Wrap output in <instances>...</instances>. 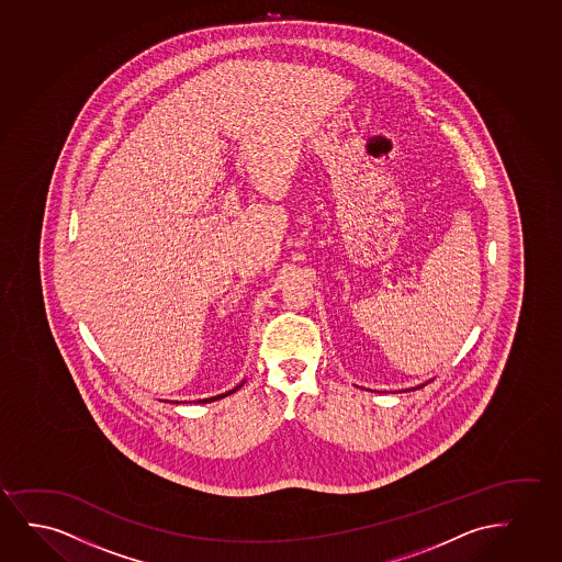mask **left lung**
<instances>
[{
	"label": "left lung",
	"instance_id": "obj_1",
	"mask_svg": "<svg viewBox=\"0 0 562 562\" xmlns=\"http://www.w3.org/2000/svg\"><path fill=\"white\" fill-rule=\"evenodd\" d=\"M427 385V383H423V385L412 386V389H406V391H416V389H422V386Z\"/></svg>",
	"mask_w": 562,
	"mask_h": 562
}]
</instances>
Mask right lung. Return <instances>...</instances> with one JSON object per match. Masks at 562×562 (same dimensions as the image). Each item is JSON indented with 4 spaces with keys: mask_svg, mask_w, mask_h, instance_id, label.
<instances>
[{
    "mask_svg": "<svg viewBox=\"0 0 562 562\" xmlns=\"http://www.w3.org/2000/svg\"><path fill=\"white\" fill-rule=\"evenodd\" d=\"M244 385V381H241L240 385L234 386V389H231V391H226V393L217 394V396H212V398H204V401H198L200 404H205V402H213V401H220V398H225V396H228V394L236 393L240 386Z\"/></svg>",
    "mask_w": 562,
    "mask_h": 562,
    "instance_id": "1",
    "label": "right lung"
}]
</instances>
